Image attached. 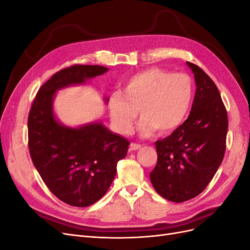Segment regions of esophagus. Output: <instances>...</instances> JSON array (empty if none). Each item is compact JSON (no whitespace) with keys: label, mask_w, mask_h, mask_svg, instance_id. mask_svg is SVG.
Masks as SVG:
<instances>
[{"label":"esophagus","mask_w":250,"mask_h":250,"mask_svg":"<svg viewBox=\"0 0 250 250\" xmlns=\"http://www.w3.org/2000/svg\"><path fill=\"white\" fill-rule=\"evenodd\" d=\"M142 145H140V144H135V143H131L130 144V151H135V150H139L141 149Z\"/></svg>","instance_id":"obj_1"}]
</instances>
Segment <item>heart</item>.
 <instances>
[{"label":"heart","mask_w":250,"mask_h":250,"mask_svg":"<svg viewBox=\"0 0 250 250\" xmlns=\"http://www.w3.org/2000/svg\"><path fill=\"white\" fill-rule=\"evenodd\" d=\"M193 96L194 85L188 75L151 67L128 78L122 93L109 97V117L119 132L129 134L140 109L138 130L142 137H150L156 129L169 133L185 121Z\"/></svg>","instance_id":"1"}]
</instances>
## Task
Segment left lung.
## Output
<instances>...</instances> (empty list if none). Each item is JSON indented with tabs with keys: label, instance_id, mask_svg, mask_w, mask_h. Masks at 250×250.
<instances>
[{
	"label": "left lung",
	"instance_id": "1",
	"mask_svg": "<svg viewBox=\"0 0 250 250\" xmlns=\"http://www.w3.org/2000/svg\"><path fill=\"white\" fill-rule=\"evenodd\" d=\"M196 93L188 119L169 137L155 142L157 163L150 173L165 199L184 202L199 195L223 161L229 120L220 93L198 65L188 62Z\"/></svg>",
	"mask_w": 250,
	"mask_h": 250
}]
</instances>
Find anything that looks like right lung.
<instances>
[{"label":"right lung","instance_id":"obj_1","mask_svg":"<svg viewBox=\"0 0 250 250\" xmlns=\"http://www.w3.org/2000/svg\"><path fill=\"white\" fill-rule=\"evenodd\" d=\"M107 71L101 65L76 64L57 72L40 88L29 112V151L34 167L49 190L73 207L85 208L103 197L130 143L98 121L77 127L62 124L53 103L58 90L84 85ZM108 100L104 97L105 104Z\"/></svg>","mask_w":250,"mask_h":250}]
</instances>
